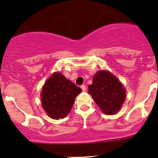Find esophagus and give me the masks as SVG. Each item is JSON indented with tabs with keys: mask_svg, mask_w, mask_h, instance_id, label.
<instances>
[{
	"mask_svg": "<svg viewBox=\"0 0 158 158\" xmlns=\"http://www.w3.org/2000/svg\"><path fill=\"white\" fill-rule=\"evenodd\" d=\"M81 89H82V90L83 91V92H85V91L86 90V86H85V85H81Z\"/></svg>",
	"mask_w": 158,
	"mask_h": 158,
	"instance_id": "1",
	"label": "esophagus"
}]
</instances>
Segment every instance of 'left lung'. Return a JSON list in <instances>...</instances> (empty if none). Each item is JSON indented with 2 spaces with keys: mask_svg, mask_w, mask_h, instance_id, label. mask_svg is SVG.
Instances as JSON below:
<instances>
[{
  "mask_svg": "<svg viewBox=\"0 0 158 158\" xmlns=\"http://www.w3.org/2000/svg\"><path fill=\"white\" fill-rule=\"evenodd\" d=\"M89 92L105 114L117 113L125 99V90L118 79L107 71H98L94 76Z\"/></svg>",
  "mask_w": 158,
  "mask_h": 158,
  "instance_id": "obj_1",
  "label": "left lung"
}]
</instances>
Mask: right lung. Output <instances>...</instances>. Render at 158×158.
Wrapping results in <instances>:
<instances>
[{
  "instance_id": "right-lung-1",
  "label": "right lung",
  "mask_w": 158,
  "mask_h": 158,
  "mask_svg": "<svg viewBox=\"0 0 158 158\" xmlns=\"http://www.w3.org/2000/svg\"><path fill=\"white\" fill-rule=\"evenodd\" d=\"M81 89L60 73H54L46 82L41 92L43 108L50 118H65L70 111Z\"/></svg>"
}]
</instances>
